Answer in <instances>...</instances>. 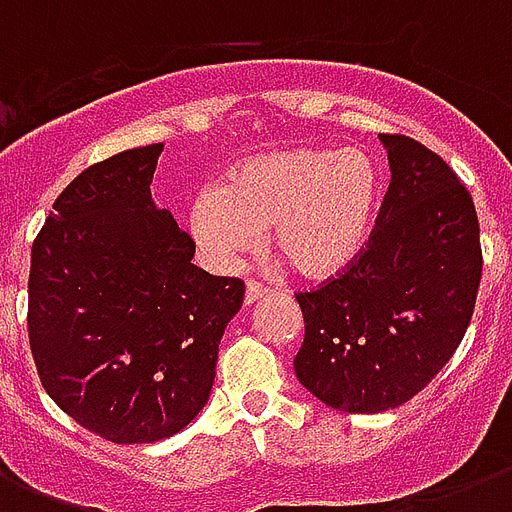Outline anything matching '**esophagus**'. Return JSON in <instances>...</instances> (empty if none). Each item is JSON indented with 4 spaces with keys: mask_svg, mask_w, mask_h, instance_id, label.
Wrapping results in <instances>:
<instances>
[{
    "mask_svg": "<svg viewBox=\"0 0 512 512\" xmlns=\"http://www.w3.org/2000/svg\"><path fill=\"white\" fill-rule=\"evenodd\" d=\"M268 295V289L263 284H257V281H247V292H244V305H252L257 300H263Z\"/></svg>",
    "mask_w": 512,
    "mask_h": 512,
    "instance_id": "1",
    "label": "esophagus"
}]
</instances>
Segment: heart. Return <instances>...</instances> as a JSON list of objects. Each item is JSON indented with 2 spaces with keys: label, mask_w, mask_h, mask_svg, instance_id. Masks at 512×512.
I'll return each instance as SVG.
<instances>
[{
  "label": "heart",
  "mask_w": 512,
  "mask_h": 512,
  "mask_svg": "<svg viewBox=\"0 0 512 512\" xmlns=\"http://www.w3.org/2000/svg\"><path fill=\"white\" fill-rule=\"evenodd\" d=\"M380 207V170L361 148H284L249 156L223 188L196 196L188 225L220 268L247 255L271 228V247L303 279L348 271L369 244Z\"/></svg>",
  "instance_id": "heart-1"
}]
</instances>
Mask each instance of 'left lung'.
<instances>
[{
    "label": "left lung",
    "instance_id": "obj_1",
    "mask_svg": "<svg viewBox=\"0 0 512 512\" xmlns=\"http://www.w3.org/2000/svg\"><path fill=\"white\" fill-rule=\"evenodd\" d=\"M380 140L390 188L369 244L342 276L297 295V380L350 414L396 409L444 369L470 324L484 263L476 207L452 167L406 135Z\"/></svg>",
    "mask_w": 512,
    "mask_h": 512
}]
</instances>
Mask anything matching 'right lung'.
Here are the masks:
<instances>
[{"mask_svg":"<svg viewBox=\"0 0 512 512\" xmlns=\"http://www.w3.org/2000/svg\"><path fill=\"white\" fill-rule=\"evenodd\" d=\"M162 143L74 177L31 247L28 342L47 396L114 444L170 438L204 409L244 281L191 263L151 199Z\"/></svg>","mask_w":512,"mask_h":512,"instance_id":"add662e5","label":"right lung"}]
</instances>
